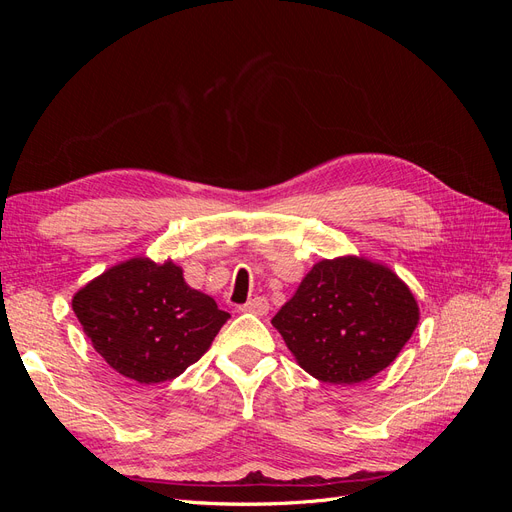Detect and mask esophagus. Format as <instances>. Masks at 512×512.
Masks as SVG:
<instances>
[{
  "instance_id": "34e87169",
  "label": "esophagus",
  "mask_w": 512,
  "mask_h": 512,
  "mask_svg": "<svg viewBox=\"0 0 512 512\" xmlns=\"http://www.w3.org/2000/svg\"><path fill=\"white\" fill-rule=\"evenodd\" d=\"M241 312L254 314V316H267V314H269V301H267L265 297H256V299H252V301H247V303L241 307Z\"/></svg>"
}]
</instances>
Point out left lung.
<instances>
[{
	"label": "left lung",
	"instance_id": "left-lung-1",
	"mask_svg": "<svg viewBox=\"0 0 512 512\" xmlns=\"http://www.w3.org/2000/svg\"><path fill=\"white\" fill-rule=\"evenodd\" d=\"M418 322V305L399 277L365 258L322 260L271 320L314 378L363 382L389 367Z\"/></svg>",
	"mask_w": 512,
	"mask_h": 512
}]
</instances>
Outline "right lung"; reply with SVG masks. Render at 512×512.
I'll list each match as a JSON object with an SVG mask.
<instances>
[{
    "label": "right lung",
    "mask_w": 512,
    "mask_h": 512,
    "mask_svg": "<svg viewBox=\"0 0 512 512\" xmlns=\"http://www.w3.org/2000/svg\"><path fill=\"white\" fill-rule=\"evenodd\" d=\"M72 309L102 359L141 384L181 376L230 318L173 262L149 258L104 271L74 294Z\"/></svg>",
    "instance_id": "obj_1"
}]
</instances>
